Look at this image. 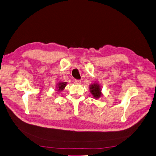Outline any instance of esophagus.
<instances>
[{"label":"esophagus","instance_id":"obj_1","mask_svg":"<svg viewBox=\"0 0 156 156\" xmlns=\"http://www.w3.org/2000/svg\"><path fill=\"white\" fill-rule=\"evenodd\" d=\"M81 82V80H74V83L76 85H80Z\"/></svg>","mask_w":156,"mask_h":156}]
</instances>
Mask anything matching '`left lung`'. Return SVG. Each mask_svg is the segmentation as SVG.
<instances>
[{
    "label": "left lung",
    "mask_w": 156,
    "mask_h": 156,
    "mask_svg": "<svg viewBox=\"0 0 156 156\" xmlns=\"http://www.w3.org/2000/svg\"><path fill=\"white\" fill-rule=\"evenodd\" d=\"M90 90L93 97L95 99L99 98L103 95L101 94V87L98 83H94L93 84H91L90 86Z\"/></svg>",
    "instance_id": "1"
}]
</instances>
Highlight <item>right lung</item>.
Instances as JSON below:
<instances>
[{"label": "right lung", "mask_w": 156, "mask_h": 156, "mask_svg": "<svg viewBox=\"0 0 156 156\" xmlns=\"http://www.w3.org/2000/svg\"><path fill=\"white\" fill-rule=\"evenodd\" d=\"M66 82H58L57 83V91H62L65 88V87L66 86Z\"/></svg>", "instance_id": "right-lung-1"}]
</instances>
